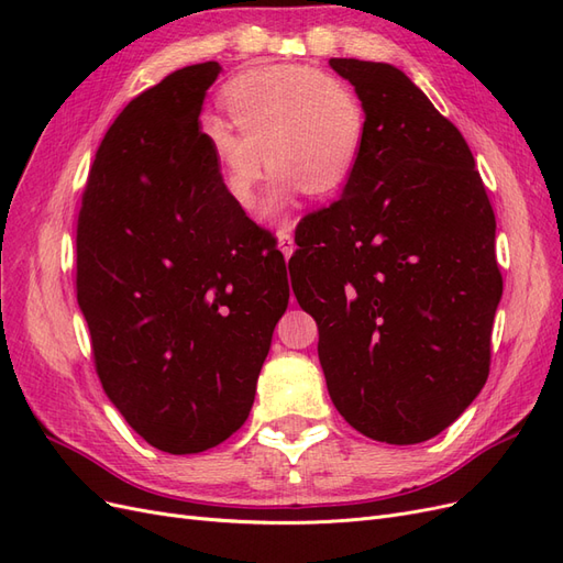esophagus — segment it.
I'll list each match as a JSON object with an SVG mask.
<instances>
[{
  "mask_svg": "<svg viewBox=\"0 0 563 563\" xmlns=\"http://www.w3.org/2000/svg\"><path fill=\"white\" fill-rule=\"evenodd\" d=\"M279 251L284 253V258L288 261L291 258V253H294V249H296V244H294V234H291V228L288 225H284L282 230H279Z\"/></svg>",
  "mask_w": 563,
  "mask_h": 563,
  "instance_id": "obj_1",
  "label": "esophagus"
}]
</instances>
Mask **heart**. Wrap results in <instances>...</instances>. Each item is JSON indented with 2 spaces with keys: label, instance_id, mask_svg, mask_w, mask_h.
Listing matches in <instances>:
<instances>
[{
  "label": "heart",
  "instance_id": "heart-1",
  "mask_svg": "<svg viewBox=\"0 0 563 563\" xmlns=\"http://www.w3.org/2000/svg\"><path fill=\"white\" fill-rule=\"evenodd\" d=\"M225 110L238 129L207 117L201 135L223 190L246 211L258 199L267 164L275 168L267 209L275 211L302 187L317 197L335 192L360 162L366 110L335 75L300 65L263 67L230 84Z\"/></svg>",
  "mask_w": 563,
  "mask_h": 563
}]
</instances>
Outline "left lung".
<instances>
[{
	"instance_id": "obj_1",
	"label": "left lung",
	"mask_w": 563,
	"mask_h": 563,
	"mask_svg": "<svg viewBox=\"0 0 563 563\" xmlns=\"http://www.w3.org/2000/svg\"><path fill=\"white\" fill-rule=\"evenodd\" d=\"M329 63L362 98L366 135L343 197L302 220L294 294L322 323L338 413L385 444H420L488 378L496 216L463 133L411 79L387 63Z\"/></svg>"
}]
</instances>
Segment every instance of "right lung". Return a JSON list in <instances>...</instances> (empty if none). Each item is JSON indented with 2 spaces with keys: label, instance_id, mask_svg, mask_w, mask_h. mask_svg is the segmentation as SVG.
Masks as SVG:
<instances>
[{
  "label": "right lung",
  "instance_id": "right-lung-1",
  "mask_svg": "<svg viewBox=\"0 0 563 563\" xmlns=\"http://www.w3.org/2000/svg\"><path fill=\"white\" fill-rule=\"evenodd\" d=\"M187 65L100 143L77 220V302L106 395L150 446L187 455L242 428L288 305L284 255L228 197Z\"/></svg>",
  "mask_w": 563,
  "mask_h": 563
}]
</instances>
